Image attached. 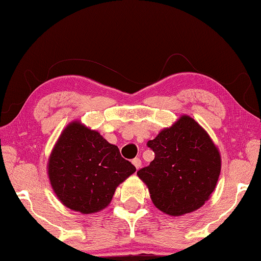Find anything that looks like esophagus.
I'll return each mask as SVG.
<instances>
[{
  "label": "esophagus",
  "instance_id": "1",
  "mask_svg": "<svg viewBox=\"0 0 261 261\" xmlns=\"http://www.w3.org/2000/svg\"><path fill=\"white\" fill-rule=\"evenodd\" d=\"M132 164H134V165H135V168L138 170L139 168H141V165H142L141 159H139V158H135L134 161H132Z\"/></svg>",
  "mask_w": 261,
  "mask_h": 261
}]
</instances>
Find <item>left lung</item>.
I'll return each mask as SVG.
<instances>
[{
    "instance_id": "8db88e82",
    "label": "left lung",
    "mask_w": 261,
    "mask_h": 261,
    "mask_svg": "<svg viewBox=\"0 0 261 261\" xmlns=\"http://www.w3.org/2000/svg\"><path fill=\"white\" fill-rule=\"evenodd\" d=\"M154 152L137 172L155 207L172 217L201 207L215 191L221 158L215 143L196 120L181 117L147 142Z\"/></svg>"
}]
</instances>
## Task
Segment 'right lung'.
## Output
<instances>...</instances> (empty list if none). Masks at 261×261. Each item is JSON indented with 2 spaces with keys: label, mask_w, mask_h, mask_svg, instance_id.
I'll return each instance as SVG.
<instances>
[{
  "label": "right lung",
  "mask_w": 261,
  "mask_h": 261,
  "mask_svg": "<svg viewBox=\"0 0 261 261\" xmlns=\"http://www.w3.org/2000/svg\"><path fill=\"white\" fill-rule=\"evenodd\" d=\"M135 171L117 146L77 120L62 132L48 162L50 184L57 198L83 215L106 208L117 186Z\"/></svg>",
  "instance_id": "obj_1"
}]
</instances>
